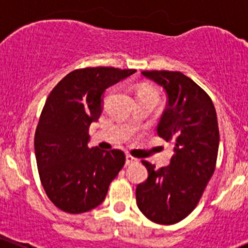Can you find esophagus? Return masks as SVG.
I'll list each match as a JSON object with an SVG mask.
<instances>
[{"mask_svg": "<svg viewBox=\"0 0 248 248\" xmlns=\"http://www.w3.org/2000/svg\"><path fill=\"white\" fill-rule=\"evenodd\" d=\"M138 163V159L134 158V157H132L131 155H127L126 156V164L127 166H132V164H136Z\"/></svg>", "mask_w": 248, "mask_h": 248, "instance_id": "34e87169", "label": "esophagus"}]
</instances>
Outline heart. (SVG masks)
Segmentation results:
<instances>
[{"mask_svg":"<svg viewBox=\"0 0 248 248\" xmlns=\"http://www.w3.org/2000/svg\"><path fill=\"white\" fill-rule=\"evenodd\" d=\"M141 92H154V91H151V90H147V89H144V90H141V91L139 92V93H141Z\"/></svg>","mask_w":248,"mask_h":248,"instance_id":"1","label":"heart"}]
</instances>
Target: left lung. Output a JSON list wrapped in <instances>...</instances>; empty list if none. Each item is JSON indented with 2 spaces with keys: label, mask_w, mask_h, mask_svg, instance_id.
<instances>
[{
  "label": "left lung",
  "mask_w": 248,
  "mask_h": 248,
  "mask_svg": "<svg viewBox=\"0 0 248 248\" xmlns=\"http://www.w3.org/2000/svg\"><path fill=\"white\" fill-rule=\"evenodd\" d=\"M167 93L157 134L174 145L170 164L157 170L147 161L146 181L137 186L139 210L158 224L186 218L201 201L216 168L219 145L217 115L209 94L181 72L144 71Z\"/></svg>",
  "instance_id": "obj_1"
}]
</instances>
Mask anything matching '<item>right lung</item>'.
I'll return each instance as SVG.
<instances>
[{
	"label": "right lung",
	"instance_id": "1",
	"mask_svg": "<svg viewBox=\"0 0 248 248\" xmlns=\"http://www.w3.org/2000/svg\"><path fill=\"white\" fill-rule=\"evenodd\" d=\"M136 69L87 67L67 74L50 92L34 134L39 177L47 198L68 214H82L106 199L124 167L121 150L87 146L89 128L102 114L104 91Z\"/></svg>",
	"mask_w": 248,
	"mask_h": 248
}]
</instances>
